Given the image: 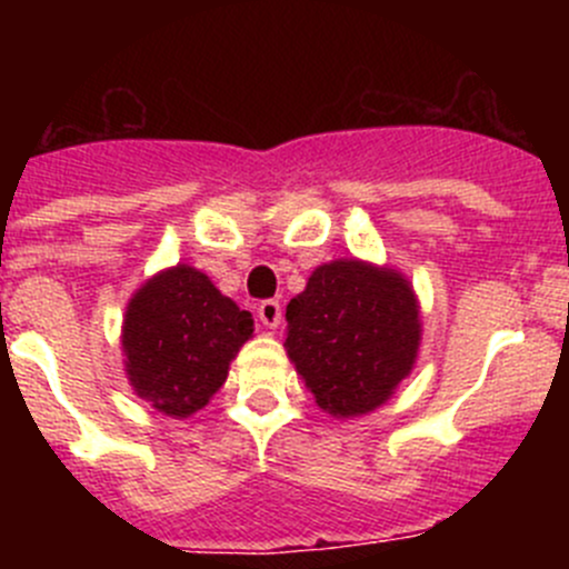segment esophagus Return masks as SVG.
Segmentation results:
<instances>
[{
  "label": "esophagus",
  "mask_w": 569,
  "mask_h": 569,
  "mask_svg": "<svg viewBox=\"0 0 569 569\" xmlns=\"http://www.w3.org/2000/svg\"><path fill=\"white\" fill-rule=\"evenodd\" d=\"M258 319H261L263 327L274 330V327L280 325V319H283V308H280L278 300H263L261 306H258Z\"/></svg>",
  "instance_id": "34e87169"
}]
</instances>
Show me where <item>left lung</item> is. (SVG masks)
<instances>
[{"instance_id": "1", "label": "left lung", "mask_w": 569, "mask_h": 569, "mask_svg": "<svg viewBox=\"0 0 569 569\" xmlns=\"http://www.w3.org/2000/svg\"><path fill=\"white\" fill-rule=\"evenodd\" d=\"M286 352L317 405L355 418L391 399L421 343L418 300L405 274L358 258L321 263L286 306Z\"/></svg>"}]
</instances>
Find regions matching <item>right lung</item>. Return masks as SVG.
<instances>
[{
  "label": "right lung",
  "mask_w": 569,
  "mask_h": 569,
  "mask_svg": "<svg viewBox=\"0 0 569 569\" xmlns=\"http://www.w3.org/2000/svg\"><path fill=\"white\" fill-rule=\"evenodd\" d=\"M250 336V313L203 272L178 263L142 283L126 308V375L153 410L187 418L220 391Z\"/></svg>",
  "instance_id": "1"
}]
</instances>
